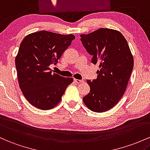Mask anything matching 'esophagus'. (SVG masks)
<instances>
[{
  "label": "esophagus",
  "mask_w": 150,
  "mask_h": 150,
  "mask_svg": "<svg viewBox=\"0 0 150 150\" xmlns=\"http://www.w3.org/2000/svg\"><path fill=\"white\" fill-rule=\"evenodd\" d=\"M74 82L75 83H82V82H83V81L82 80H79V79H74Z\"/></svg>",
  "instance_id": "34e87169"
}]
</instances>
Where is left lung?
<instances>
[{"label": "left lung", "mask_w": 150, "mask_h": 150, "mask_svg": "<svg viewBox=\"0 0 150 150\" xmlns=\"http://www.w3.org/2000/svg\"><path fill=\"white\" fill-rule=\"evenodd\" d=\"M80 37L93 56L92 63L99 64L96 79L87 80L90 92L83 101L92 111L105 112L115 106L125 93L133 69V57L127 40L117 30L100 28Z\"/></svg>", "instance_id": "1"}]
</instances>
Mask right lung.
<instances>
[{
	"label": "right lung",
	"mask_w": 150,
	"mask_h": 150,
	"mask_svg": "<svg viewBox=\"0 0 150 150\" xmlns=\"http://www.w3.org/2000/svg\"><path fill=\"white\" fill-rule=\"evenodd\" d=\"M74 39L72 34L42 30L27 35L22 41L16 57L17 75L23 95L33 106L53 108L73 82L72 78L52 73L50 66L56 64Z\"/></svg>",
	"instance_id": "right-lung-1"
}]
</instances>
